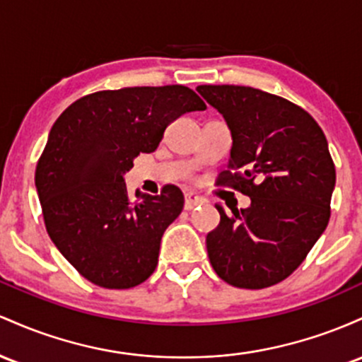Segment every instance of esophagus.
Returning a JSON list of instances; mask_svg holds the SVG:
<instances>
[{
    "label": "esophagus",
    "instance_id": "34e87169",
    "mask_svg": "<svg viewBox=\"0 0 362 362\" xmlns=\"http://www.w3.org/2000/svg\"><path fill=\"white\" fill-rule=\"evenodd\" d=\"M202 203H203V198L198 197L197 193L189 192L185 194V209L186 210H192V209H194V206L202 205Z\"/></svg>",
    "mask_w": 362,
    "mask_h": 362
}]
</instances>
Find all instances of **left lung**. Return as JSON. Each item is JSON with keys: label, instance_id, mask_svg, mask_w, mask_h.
<instances>
[{"label": "left lung", "instance_id": "left-lung-1", "mask_svg": "<svg viewBox=\"0 0 362 362\" xmlns=\"http://www.w3.org/2000/svg\"><path fill=\"white\" fill-rule=\"evenodd\" d=\"M197 90L224 116L233 136L229 170L251 205L226 214L206 234L210 263L222 280L263 289L298 269L327 229L335 165L322 128L299 105L258 88L200 85Z\"/></svg>", "mask_w": 362, "mask_h": 362}]
</instances>
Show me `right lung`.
Listing matches in <instances>:
<instances>
[{"label": "right lung", "instance_id": "obj_1", "mask_svg": "<svg viewBox=\"0 0 362 362\" xmlns=\"http://www.w3.org/2000/svg\"><path fill=\"white\" fill-rule=\"evenodd\" d=\"M203 109L182 85L128 87L85 95L52 124L35 188L52 243L92 284L129 289L153 274L185 197L168 185L156 197L136 189L140 202H132L124 174L138 153L159 147L174 119Z\"/></svg>", "mask_w": 362, "mask_h": 362}]
</instances>
